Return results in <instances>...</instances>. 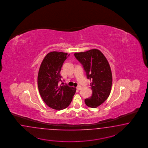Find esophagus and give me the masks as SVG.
Here are the masks:
<instances>
[{"label":"esophagus","mask_w":148,"mask_h":148,"mask_svg":"<svg viewBox=\"0 0 148 148\" xmlns=\"http://www.w3.org/2000/svg\"><path fill=\"white\" fill-rule=\"evenodd\" d=\"M76 89L77 90H80L81 89V87L80 86H78L77 87H76Z\"/></svg>","instance_id":"1"}]
</instances>
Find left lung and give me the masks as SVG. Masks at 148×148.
<instances>
[{"instance_id":"obj_1","label":"left lung","mask_w":148,"mask_h":148,"mask_svg":"<svg viewBox=\"0 0 148 148\" xmlns=\"http://www.w3.org/2000/svg\"><path fill=\"white\" fill-rule=\"evenodd\" d=\"M74 56L83 66L91 82L92 94L86 99L85 103L90 108H97L108 98L111 92L112 75L109 63L98 49L75 53Z\"/></svg>"}]
</instances>
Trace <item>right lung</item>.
Wrapping results in <instances>:
<instances>
[{
    "instance_id": "right-lung-1",
    "label": "right lung",
    "mask_w": 148,
    "mask_h": 148,
    "mask_svg": "<svg viewBox=\"0 0 148 148\" xmlns=\"http://www.w3.org/2000/svg\"><path fill=\"white\" fill-rule=\"evenodd\" d=\"M67 53L52 51L47 54L39 69L37 84L41 98L49 108L61 110L67 108L76 92V88L58 85L62 76L61 69Z\"/></svg>"
}]
</instances>
